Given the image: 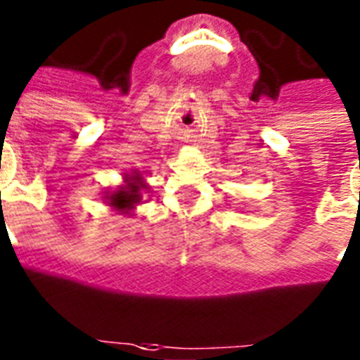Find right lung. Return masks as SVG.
Returning a JSON list of instances; mask_svg holds the SVG:
<instances>
[{"label":"right lung","instance_id":"right-lung-1","mask_svg":"<svg viewBox=\"0 0 360 360\" xmlns=\"http://www.w3.org/2000/svg\"><path fill=\"white\" fill-rule=\"evenodd\" d=\"M131 180H135V182H131L126 189L115 191V193L109 197L111 206H115V208H119V210H126V208H131L134 204L139 202L141 200L139 189L145 188V186H143V182H141V176H131Z\"/></svg>","mask_w":360,"mask_h":360}]
</instances>
